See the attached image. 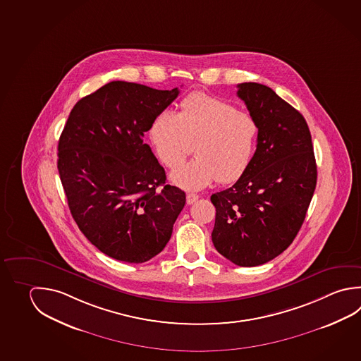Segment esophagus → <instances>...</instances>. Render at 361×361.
I'll return each mask as SVG.
<instances>
[{"label": "esophagus", "mask_w": 361, "mask_h": 361, "mask_svg": "<svg viewBox=\"0 0 361 361\" xmlns=\"http://www.w3.org/2000/svg\"><path fill=\"white\" fill-rule=\"evenodd\" d=\"M197 200H198V196L195 195V193H188L187 195V204H192L193 202H196Z\"/></svg>", "instance_id": "34e87169"}]
</instances>
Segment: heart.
Returning a JSON list of instances; mask_svg holds the SVG:
<instances>
[{"mask_svg":"<svg viewBox=\"0 0 361 361\" xmlns=\"http://www.w3.org/2000/svg\"><path fill=\"white\" fill-rule=\"evenodd\" d=\"M258 126L248 111H238L225 99L204 92L184 98L178 114L159 113L151 123L150 137L157 157L168 168L188 164L171 174L184 190H202L212 182L230 183L242 177L250 165Z\"/></svg>","mask_w":361,"mask_h":361,"instance_id":"obj_1","label":"heart"}]
</instances>
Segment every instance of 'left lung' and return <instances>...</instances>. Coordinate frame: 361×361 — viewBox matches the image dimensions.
<instances>
[{"label":"left lung","instance_id":"8db88e82","mask_svg":"<svg viewBox=\"0 0 361 361\" xmlns=\"http://www.w3.org/2000/svg\"><path fill=\"white\" fill-rule=\"evenodd\" d=\"M236 94L256 119L257 149L236 183L211 196V236L221 256L255 267L295 239L314 193L317 164L308 125L294 106L257 82L239 84Z\"/></svg>","mask_w":361,"mask_h":361}]
</instances>
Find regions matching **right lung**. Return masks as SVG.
Masks as SVG:
<instances>
[{
	"label": "right lung",
	"mask_w": 361,
	"mask_h": 361,
	"mask_svg": "<svg viewBox=\"0 0 361 361\" xmlns=\"http://www.w3.org/2000/svg\"><path fill=\"white\" fill-rule=\"evenodd\" d=\"M178 94V87L111 81L80 99L61 133L57 168L73 220L117 261L142 263L159 255L185 204V193L165 183L164 168L144 142Z\"/></svg>",
	"instance_id": "obj_1"
}]
</instances>
